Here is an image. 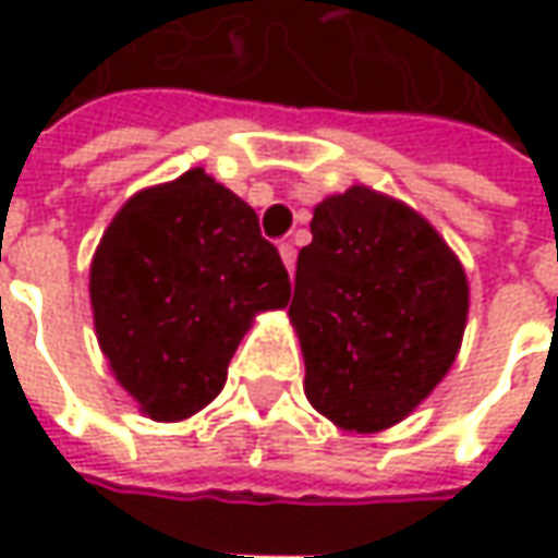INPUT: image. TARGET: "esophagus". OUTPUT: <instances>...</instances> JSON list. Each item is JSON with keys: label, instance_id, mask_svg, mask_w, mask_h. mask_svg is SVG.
<instances>
[{"label": "esophagus", "instance_id": "1", "mask_svg": "<svg viewBox=\"0 0 558 558\" xmlns=\"http://www.w3.org/2000/svg\"><path fill=\"white\" fill-rule=\"evenodd\" d=\"M279 254H282V264H286V269L294 272V264H298V247H294V242H282V245H279Z\"/></svg>", "mask_w": 558, "mask_h": 558}]
</instances>
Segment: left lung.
<instances>
[{
    "instance_id": "obj_1",
    "label": "left lung",
    "mask_w": 558,
    "mask_h": 558,
    "mask_svg": "<svg viewBox=\"0 0 558 558\" xmlns=\"http://www.w3.org/2000/svg\"><path fill=\"white\" fill-rule=\"evenodd\" d=\"M289 316L313 407L351 432H381L432 395L460 351L469 286L416 210L354 185L313 210Z\"/></svg>"
}]
</instances>
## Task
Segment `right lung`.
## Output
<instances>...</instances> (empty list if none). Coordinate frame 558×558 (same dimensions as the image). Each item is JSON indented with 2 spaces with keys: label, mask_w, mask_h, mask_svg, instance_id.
<instances>
[{
  "label": "right lung",
  "mask_w": 558,
  "mask_h": 558,
  "mask_svg": "<svg viewBox=\"0 0 558 558\" xmlns=\"http://www.w3.org/2000/svg\"><path fill=\"white\" fill-rule=\"evenodd\" d=\"M89 298L96 335L142 413L177 422L223 391L251 319L291 298L257 214L202 167L145 189L101 235Z\"/></svg>",
  "instance_id": "obj_1"
}]
</instances>
